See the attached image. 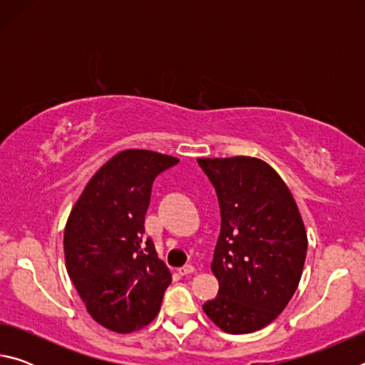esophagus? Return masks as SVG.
I'll use <instances>...</instances> for the list:
<instances>
[{
    "label": "esophagus",
    "instance_id": "1",
    "mask_svg": "<svg viewBox=\"0 0 365 365\" xmlns=\"http://www.w3.org/2000/svg\"><path fill=\"white\" fill-rule=\"evenodd\" d=\"M193 272H195V267L191 264H187V265H183V267L178 269V274L180 275H190V274H193Z\"/></svg>",
    "mask_w": 365,
    "mask_h": 365
}]
</instances>
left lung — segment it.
Masks as SVG:
<instances>
[{"mask_svg":"<svg viewBox=\"0 0 365 365\" xmlns=\"http://www.w3.org/2000/svg\"><path fill=\"white\" fill-rule=\"evenodd\" d=\"M217 193L220 235L211 269L219 293L206 316L227 333L264 329L287 307L301 280L307 237L285 182L256 158L197 159Z\"/></svg>","mask_w":365,"mask_h":365,"instance_id":"8db88e82","label":"left lung"}]
</instances>
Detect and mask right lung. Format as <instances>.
<instances>
[{
    "instance_id": "obj_1",
    "label": "right lung",
    "mask_w": 365,
    "mask_h": 365,
    "mask_svg": "<svg viewBox=\"0 0 365 365\" xmlns=\"http://www.w3.org/2000/svg\"><path fill=\"white\" fill-rule=\"evenodd\" d=\"M177 158L125 150L91 177L64 230L66 267L98 324L130 333L158 316L172 275L145 238L153 182Z\"/></svg>"
}]
</instances>
